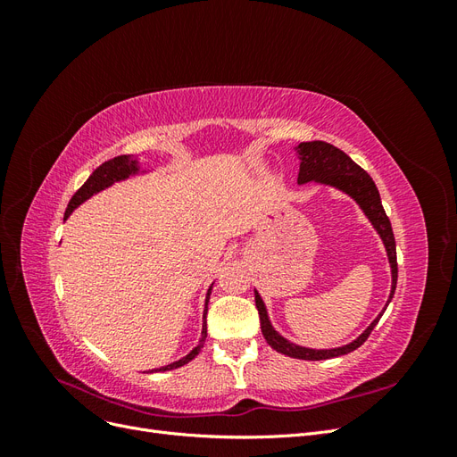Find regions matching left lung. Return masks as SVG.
Returning <instances> with one entry per match:
<instances>
[{"label": "left lung", "instance_id": "8db88e82", "mask_svg": "<svg viewBox=\"0 0 457 457\" xmlns=\"http://www.w3.org/2000/svg\"><path fill=\"white\" fill-rule=\"evenodd\" d=\"M297 152H299V156H301L299 177H297V183L299 185L309 183V181H316V183L331 185V187H336V188H339L343 192H347V195L353 196L358 202V205L362 207L364 213L371 220V225L376 227V230L379 232V237H381V240L385 244L386 255H389L391 270H393V287H391L389 301H386V305H389L393 295H395L396 278H398L396 244H395V234H393L391 220H389V217H386V213L383 210L381 198H379V190H378L376 183L371 181V177L361 168V165L354 163L347 154H345L343 150H339L337 146L329 145V143H324V141L301 143L297 146ZM255 307L259 311L262 337L267 339V343L270 345L274 351H278V353H282L286 356L299 358V361H326V358L341 356V354H347V353L358 349L370 337L371 329L376 328L381 314L385 312L383 311L356 341L345 345V347H339V349L314 351V349L299 347V345L289 343L287 339H284L282 336L276 334V331L270 326V322H269L265 303H262V299L259 297L257 292H255Z\"/></svg>", "mask_w": 457, "mask_h": 457}]
</instances>
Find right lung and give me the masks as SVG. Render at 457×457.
<instances>
[{
	"instance_id": "add662e5",
	"label": "right lung",
	"mask_w": 457,
	"mask_h": 457,
	"mask_svg": "<svg viewBox=\"0 0 457 457\" xmlns=\"http://www.w3.org/2000/svg\"><path fill=\"white\" fill-rule=\"evenodd\" d=\"M137 171H139V168H137V160H133L131 156H126V154H123V156H116V158H112V160H108V162L101 163L99 168H96V170L91 173V177L87 179V181L79 187V190L72 196V200L68 202V207H66V212H64V219H66L68 215H71L79 204H84L87 198H91L93 195H96V192H101L103 188L110 187L112 183H116V181H121V179H128L131 173H137ZM210 294H212V287H210V292H207V299H205V311H204V326H202V339H200V345H198V347L192 349L185 358H181V361H177V362H173V364L163 366V368H160V371L175 370V368H181V366L188 364V362L192 361V358H195V356L200 353V349L204 347L205 337H207L205 314H207V301H210Z\"/></svg>"
}]
</instances>
